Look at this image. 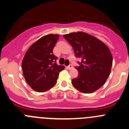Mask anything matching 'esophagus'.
<instances>
[{"label":"esophagus","mask_w":129,"mask_h":129,"mask_svg":"<svg viewBox=\"0 0 129 129\" xmlns=\"http://www.w3.org/2000/svg\"><path fill=\"white\" fill-rule=\"evenodd\" d=\"M67 68H68V69H69V70H71V69H72L73 68L72 64H70L69 66H68V67H67Z\"/></svg>","instance_id":"1"}]
</instances>
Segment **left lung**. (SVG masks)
Listing matches in <instances>:
<instances>
[{
	"mask_svg": "<svg viewBox=\"0 0 129 129\" xmlns=\"http://www.w3.org/2000/svg\"><path fill=\"white\" fill-rule=\"evenodd\" d=\"M71 44L76 56L81 59L76 68L79 76L72 80L73 86L85 94H90L103 86L110 75L112 55L105 43L83 31L63 35Z\"/></svg>",
	"mask_w": 129,
	"mask_h": 129,
	"instance_id": "left-lung-1",
	"label": "left lung"
}]
</instances>
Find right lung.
Returning a JSON list of instances; mask_svg holds the SVG:
<instances>
[{
    "label": "right lung",
    "instance_id": "right-lung-1",
    "mask_svg": "<svg viewBox=\"0 0 129 129\" xmlns=\"http://www.w3.org/2000/svg\"><path fill=\"white\" fill-rule=\"evenodd\" d=\"M59 37L58 34L44 35L35 41L26 51L22 61L24 77L36 92H44L53 87L59 72L64 69L56 63L53 49Z\"/></svg>",
    "mask_w": 129,
    "mask_h": 129
}]
</instances>
